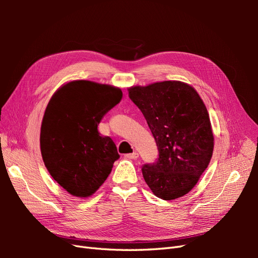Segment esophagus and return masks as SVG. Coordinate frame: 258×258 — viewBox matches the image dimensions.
<instances>
[{"instance_id":"esophagus-1","label":"esophagus","mask_w":258,"mask_h":258,"mask_svg":"<svg viewBox=\"0 0 258 258\" xmlns=\"http://www.w3.org/2000/svg\"><path fill=\"white\" fill-rule=\"evenodd\" d=\"M124 157L129 158V159H137V158H139V154L137 152H134L131 154H126V155H124Z\"/></svg>"}]
</instances>
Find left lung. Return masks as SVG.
I'll use <instances>...</instances> for the list:
<instances>
[{
	"label": "left lung",
	"instance_id": "obj_1",
	"mask_svg": "<svg viewBox=\"0 0 258 258\" xmlns=\"http://www.w3.org/2000/svg\"><path fill=\"white\" fill-rule=\"evenodd\" d=\"M158 147V158L142 166L155 196L173 200L197 184L212 157L214 138L207 107L197 91L182 82L167 81L129 89Z\"/></svg>",
	"mask_w": 258,
	"mask_h": 258
}]
</instances>
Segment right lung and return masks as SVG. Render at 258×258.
<instances>
[{"mask_svg": "<svg viewBox=\"0 0 258 258\" xmlns=\"http://www.w3.org/2000/svg\"><path fill=\"white\" fill-rule=\"evenodd\" d=\"M120 89L73 81L54 93L41 127V152L48 172L76 197H89L119 158L110 137L98 130L103 116L120 102Z\"/></svg>", "mask_w": 258, "mask_h": 258, "instance_id": "1", "label": "right lung"}]
</instances>
